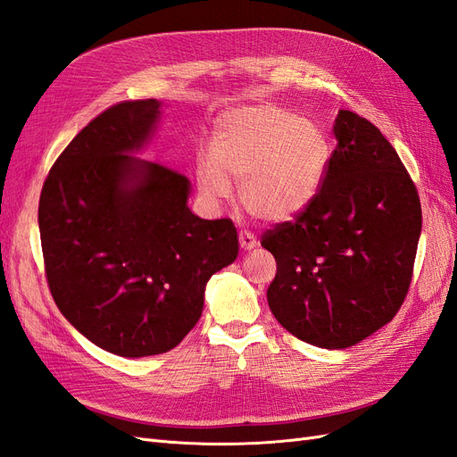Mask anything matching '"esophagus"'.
Listing matches in <instances>:
<instances>
[{"instance_id": "esophagus-1", "label": "esophagus", "mask_w": 457, "mask_h": 457, "mask_svg": "<svg viewBox=\"0 0 457 457\" xmlns=\"http://www.w3.org/2000/svg\"><path fill=\"white\" fill-rule=\"evenodd\" d=\"M238 242H240V247L244 252H250V250H253V247H257V238L250 230H240Z\"/></svg>"}]
</instances>
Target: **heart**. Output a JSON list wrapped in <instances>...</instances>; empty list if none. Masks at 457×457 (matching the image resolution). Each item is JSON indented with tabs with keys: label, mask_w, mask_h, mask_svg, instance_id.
I'll use <instances>...</instances> for the list:
<instances>
[{
	"label": "heart",
	"mask_w": 457,
	"mask_h": 457,
	"mask_svg": "<svg viewBox=\"0 0 457 457\" xmlns=\"http://www.w3.org/2000/svg\"><path fill=\"white\" fill-rule=\"evenodd\" d=\"M328 163V143L312 123L280 106L255 104L217 120L212 154L200 156L196 179L205 200H228L237 183L247 212L282 223L320 195Z\"/></svg>",
	"instance_id": "obj_1"
}]
</instances>
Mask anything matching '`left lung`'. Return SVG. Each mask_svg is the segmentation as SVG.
<instances>
[{
  "instance_id": "left-lung-1",
  "label": "left lung",
  "mask_w": 457,
  "mask_h": 457,
  "mask_svg": "<svg viewBox=\"0 0 457 457\" xmlns=\"http://www.w3.org/2000/svg\"><path fill=\"white\" fill-rule=\"evenodd\" d=\"M320 195L261 245L276 259L267 289L276 320L297 339L347 349L391 322L410 289L421 204L393 145L366 118L339 110Z\"/></svg>"
}]
</instances>
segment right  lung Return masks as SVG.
Returning a JSON list of instances; mask_svg holds the SVG:
<instances>
[{
	"instance_id": "obj_1",
	"label": "right lung",
	"mask_w": 457,
	"mask_h": 457,
	"mask_svg": "<svg viewBox=\"0 0 457 457\" xmlns=\"http://www.w3.org/2000/svg\"><path fill=\"white\" fill-rule=\"evenodd\" d=\"M156 99L123 101L81 129L53 163L37 223L59 311L108 353H168L196 326L212 274L238 255L230 219L188 210L190 181L141 150Z\"/></svg>"
}]
</instances>
